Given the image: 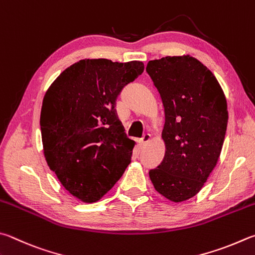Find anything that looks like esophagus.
<instances>
[{
  "label": "esophagus",
  "instance_id": "1",
  "mask_svg": "<svg viewBox=\"0 0 255 255\" xmlns=\"http://www.w3.org/2000/svg\"><path fill=\"white\" fill-rule=\"evenodd\" d=\"M149 140H150V135H149V133H145V135L141 137V139L139 140V145L143 146L146 142H148Z\"/></svg>",
  "mask_w": 255,
  "mask_h": 255
}]
</instances>
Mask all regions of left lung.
I'll use <instances>...</instances> for the list:
<instances>
[{"label":"left lung","mask_w":255,"mask_h":255,"mask_svg":"<svg viewBox=\"0 0 255 255\" xmlns=\"http://www.w3.org/2000/svg\"><path fill=\"white\" fill-rule=\"evenodd\" d=\"M146 71L165 112V156L149 177L167 200L187 201L220 158L229 120L225 95L212 71L188 54L151 60Z\"/></svg>","instance_id":"1"}]
</instances>
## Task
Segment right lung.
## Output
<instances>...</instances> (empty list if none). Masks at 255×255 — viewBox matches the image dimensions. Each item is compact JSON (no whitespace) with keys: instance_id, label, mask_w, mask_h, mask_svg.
Here are the masks:
<instances>
[{"instance_id":"right-lung-1","label":"right lung","mask_w":255,"mask_h":255,"mask_svg":"<svg viewBox=\"0 0 255 255\" xmlns=\"http://www.w3.org/2000/svg\"><path fill=\"white\" fill-rule=\"evenodd\" d=\"M142 71L140 61L83 59L45 92L40 116L43 154L78 200L99 201L130 164L135 141L127 138L115 107L123 88Z\"/></svg>"}]
</instances>
